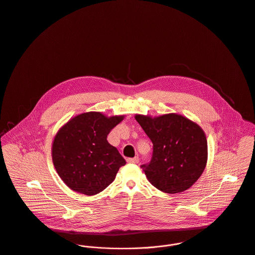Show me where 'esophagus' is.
I'll use <instances>...</instances> for the list:
<instances>
[{"instance_id":"34e87169","label":"esophagus","mask_w":255,"mask_h":255,"mask_svg":"<svg viewBox=\"0 0 255 255\" xmlns=\"http://www.w3.org/2000/svg\"><path fill=\"white\" fill-rule=\"evenodd\" d=\"M139 161H140V159H139L138 156H135L133 158H128L127 159V162H129V163H139Z\"/></svg>"}]
</instances>
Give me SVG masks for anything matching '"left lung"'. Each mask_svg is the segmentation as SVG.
<instances>
[{
  "label": "left lung",
  "instance_id": "8db88e82",
  "mask_svg": "<svg viewBox=\"0 0 255 255\" xmlns=\"http://www.w3.org/2000/svg\"><path fill=\"white\" fill-rule=\"evenodd\" d=\"M135 119L153 143L150 162L141 165L149 183L167 194L191 188L207 162V141L201 127L177 114H136Z\"/></svg>",
  "mask_w": 255,
  "mask_h": 255
}]
</instances>
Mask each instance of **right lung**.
I'll return each mask as SVG.
<instances>
[{
	"label": "right lung",
	"mask_w": 255,
	"mask_h": 255,
	"mask_svg": "<svg viewBox=\"0 0 255 255\" xmlns=\"http://www.w3.org/2000/svg\"><path fill=\"white\" fill-rule=\"evenodd\" d=\"M123 119L124 115L89 112L74 116L57 131L52 144L53 163L69 189L94 196L114 182L126 161L107 138Z\"/></svg>",
	"instance_id": "right-lung-1"
}]
</instances>
